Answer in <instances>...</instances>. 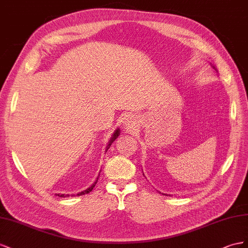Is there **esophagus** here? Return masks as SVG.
Masks as SVG:
<instances>
[{"instance_id": "1", "label": "esophagus", "mask_w": 248, "mask_h": 248, "mask_svg": "<svg viewBox=\"0 0 248 248\" xmlns=\"http://www.w3.org/2000/svg\"><path fill=\"white\" fill-rule=\"evenodd\" d=\"M135 124H136V120L134 118H128L124 122V125L128 126L129 129H132V128H135Z\"/></svg>"}]
</instances>
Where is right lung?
<instances>
[{
    "label": "right lung",
    "instance_id": "obj_1",
    "mask_svg": "<svg viewBox=\"0 0 248 248\" xmlns=\"http://www.w3.org/2000/svg\"><path fill=\"white\" fill-rule=\"evenodd\" d=\"M118 135H119V130L117 129V130L115 131V133L113 134V137L111 138V140H110V142H109V145H108V146H110V145H111V143H112L113 141H114V140H115V139L118 137ZM96 182H97V181H95V182L93 183V185L91 186V187H89L88 189H86V190L82 191V192H80V193H78V195H84V194H86V193H89L90 191H93V188H94V186H95ZM58 196H60V197H64V196H66V195H64V194H58Z\"/></svg>",
    "mask_w": 248,
    "mask_h": 248
}]
</instances>
